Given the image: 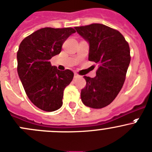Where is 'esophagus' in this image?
Here are the masks:
<instances>
[{"label":"esophagus","instance_id":"1","mask_svg":"<svg viewBox=\"0 0 152 152\" xmlns=\"http://www.w3.org/2000/svg\"><path fill=\"white\" fill-rule=\"evenodd\" d=\"M78 77H79V75L78 74V73H74V78H78Z\"/></svg>","mask_w":152,"mask_h":152}]
</instances>
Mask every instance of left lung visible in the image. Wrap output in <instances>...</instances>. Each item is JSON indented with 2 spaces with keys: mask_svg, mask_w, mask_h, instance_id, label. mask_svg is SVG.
Returning <instances> with one entry per match:
<instances>
[{
  "mask_svg": "<svg viewBox=\"0 0 152 152\" xmlns=\"http://www.w3.org/2000/svg\"><path fill=\"white\" fill-rule=\"evenodd\" d=\"M75 29L89 44L88 60L99 64L95 77L84 76L86 86L81 91V99L88 107L102 108L123 88L131 61L129 43L119 31L101 23Z\"/></svg>",
  "mask_w": 152,
  "mask_h": 152,
  "instance_id": "1",
  "label": "left lung"
}]
</instances>
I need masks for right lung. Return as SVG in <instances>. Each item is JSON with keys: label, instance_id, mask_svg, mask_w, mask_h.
Returning a JSON list of instances; mask_svg holds the SVG:
<instances>
[{"label": "right lung", "instance_id": "right-lung-1", "mask_svg": "<svg viewBox=\"0 0 152 152\" xmlns=\"http://www.w3.org/2000/svg\"><path fill=\"white\" fill-rule=\"evenodd\" d=\"M74 32L71 27L42 28L20 44L17 53L18 76L29 100L45 111L61 107L64 88L73 80L71 70H58L50 60L60 53L63 43Z\"/></svg>", "mask_w": 152, "mask_h": 152}]
</instances>
